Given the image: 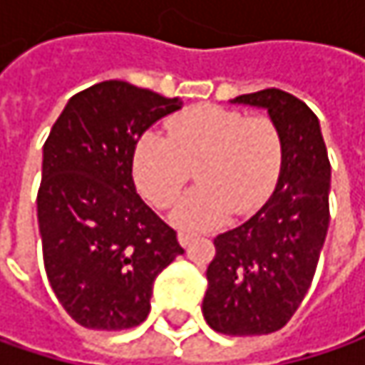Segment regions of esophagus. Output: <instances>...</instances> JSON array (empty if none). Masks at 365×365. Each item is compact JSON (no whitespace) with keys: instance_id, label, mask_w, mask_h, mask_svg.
I'll return each instance as SVG.
<instances>
[{"instance_id":"34e87169","label":"esophagus","mask_w":365,"mask_h":365,"mask_svg":"<svg viewBox=\"0 0 365 365\" xmlns=\"http://www.w3.org/2000/svg\"><path fill=\"white\" fill-rule=\"evenodd\" d=\"M178 239H180V243H182L183 247H187L192 241H196V235H194V232H187V230H180Z\"/></svg>"}]
</instances>
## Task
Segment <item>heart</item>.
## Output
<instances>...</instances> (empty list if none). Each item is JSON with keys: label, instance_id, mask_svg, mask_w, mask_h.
I'll return each instance as SVG.
<instances>
[{"label": "heart", "instance_id": "1", "mask_svg": "<svg viewBox=\"0 0 365 365\" xmlns=\"http://www.w3.org/2000/svg\"><path fill=\"white\" fill-rule=\"evenodd\" d=\"M167 133H145L133 154L141 194L158 209L171 207L196 167V182L173 217L187 228H211L230 211L250 215L272 194L283 167V137L266 113L194 106L169 120Z\"/></svg>", "mask_w": 365, "mask_h": 365}]
</instances>
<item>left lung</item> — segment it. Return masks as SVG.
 I'll return each instance as SVG.
<instances>
[{
	"instance_id": "left-lung-1",
	"label": "left lung",
	"mask_w": 365,
	"mask_h": 365,
	"mask_svg": "<svg viewBox=\"0 0 365 365\" xmlns=\"http://www.w3.org/2000/svg\"><path fill=\"white\" fill-rule=\"evenodd\" d=\"M232 103L268 110L283 167L254 217L213 239L202 315L220 334L259 336L292 319L315 277L329 224V160L319 120L298 97L266 88Z\"/></svg>"
}]
</instances>
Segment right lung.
Segmentation results:
<instances>
[{
    "mask_svg": "<svg viewBox=\"0 0 365 365\" xmlns=\"http://www.w3.org/2000/svg\"><path fill=\"white\" fill-rule=\"evenodd\" d=\"M175 110L178 99L122 80L99 82L69 99L43 143V268L63 309L84 328L139 326L154 279L183 254L178 232L133 182L139 137Z\"/></svg>",
    "mask_w": 365,
    "mask_h": 365,
    "instance_id": "1",
    "label": "right lung"
}]
</instances>
